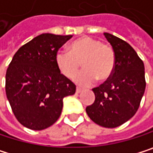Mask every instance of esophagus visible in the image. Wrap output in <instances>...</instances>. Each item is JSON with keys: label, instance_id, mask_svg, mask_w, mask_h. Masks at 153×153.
I'll use <instances>...</instances> for the list:
<instances>
[{"label": "esophagus", "instance_id": "1", "mask_svg": "<svg viewBox=\"0 0 153 153\" xmlns=\"http://www.w3.org/2000/svg\"><path fill=\"white\" fill-rule=\"evenodd\" d=\"M82 91H83V89H81V88H79V87H77V88H76V94H79V93H81Z\"/></svg>", "mask_w": 153, "mask_h": 153}]
</instances>
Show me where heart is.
I'll return each mask as SVG.
<instances>
[{
	"mask_svg": "<svg viewBox=\"0 0 153 153\" xmlns=\"http://www.w3.org/2000/svg\"><path fill=\"white\" fill-rule=\"evenodd\" d=\"M85 70L74 77V81L83 86L94 82L107 80L114 68L115 56L113 48L91 37H82L73 41L68 51H59L56 64L60 73L68 78L73 77L80 68Z\"/></svg>",
	"mask_w": 153,
	"mask_h": 153,
	"instance_id": "obj_1",
	"label": "heart"
}]
</instances>
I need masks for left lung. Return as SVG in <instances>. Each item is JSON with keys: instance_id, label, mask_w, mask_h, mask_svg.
<instances>
[{"instance_id": "1", "label": "left lung", "mask_w": 153, "mask_h": 153, "mask_svg": "<svg viewBox=\"0 0 153 153\" xmlns=\"http://www.w3.org/2000/svg\"><path fill=\"white\" fill-rule=\"evenodd\" d=\"M115 56L111 76L93 88L94 102L85 108L87 115L97 124L115 128L134 115L145 91V72L143 60L124 40L104 33Z\"/></svg>"}]
</instances>
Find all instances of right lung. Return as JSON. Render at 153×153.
I'll return each instance as SVG.
<instances>
[{
	"label": "right lung",
	"mask_w": 153,
	"mask_h": 153,
	"mask_svg": "<svg viewBox=\"0 0 153 153\" xmlns=\"http://www.w3.org/2000/svg\"><path fill=\"white\" fill-rule=\"evenodd\" d=\"M72 35L43 33L23 45L6 72L5 91L11 110L23 126L44 130L59 118L63 98L76 93V85L56 64L58 50Z\"/></svg>",
	"instance_id": "obj_1"
}]
</instances>
